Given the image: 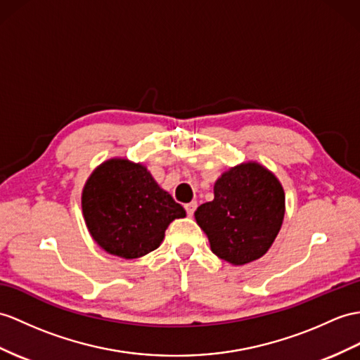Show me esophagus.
<instances>
[{
    "label": "esophagus",
    "mask_w": 360,
    "mask_h": 360,
    "mask_svg": "<svg viewBox=\"0 0 360 360\" xmlns=\"http://www.w3.org/2000/svg\"><path fill=\"white\" fill-rule=\"evenodd\" d=\"M185 209H186L188 217H192V215H194V212H195V209H197V201H191V203L185 205Z\"/></svg>",
    "instance_id": "34e87169"
}]
</instances>
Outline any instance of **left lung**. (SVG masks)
Listing matches in <instances>:
<instances>
[{"instance_id": "left-lung-1", "label": "left lung", "mask_w": 360, "mask_h": 360, "mask_svg": "<svg viewBox=\"0 0 360 360\" xmlns=\"http://www.w3.org/2000/svg\"><path fill=\"white\" fill-rule=\"evenodd\" d=\"M284 212V189L275 174L248 162L223 172L214 185V200L198 206L194 215L215 255L243 266L270 249Z\"/></svg>"}]
</instances>
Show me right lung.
<instances>
[{
  "label": "right lung",
  "instance_id": "obj_1",
  "mask_svg": "<svg viewBox=\"0 0 360 360\" xmlns=\"http://www.w3.org/2000/svg\"><path fill=\"white\" fill-rule=\"evenodd\" d=\"M82 212L93 240L125 259L155 250L169 223L186 217L143 165L127 159H110L93 171L82 191Z\"/></svg>",
  "mask_w": 360,
  "mask_h": 360
}]
</instances>
